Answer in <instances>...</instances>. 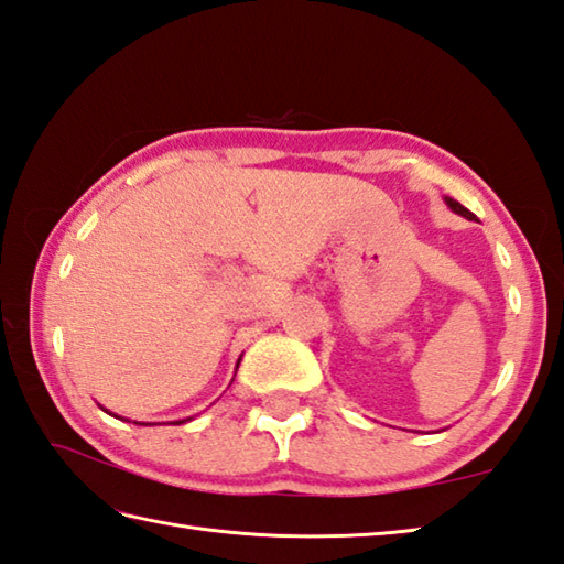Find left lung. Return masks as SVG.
<instances>
[{"label":"left lung","instance_id":"left-lung-1","mask_svg":"<svg viewBox=\"0 0 564 564\" xmlns=\"http://www.w3.org/2000/svg\"><path fill=\"white\" fill-rule=\"evenodd\" d=\"M445 203H447V207L452 209V213H457V215H462V217H467V219H477V215H474V213H469V209H467L465 205H459L457 200H452V197H445Z\"/></svg>","mask_w":564,"mask_h":564}]
</instances>
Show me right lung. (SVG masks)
<instances>
[{"mask_svg": "<svg viewBox=\"0 0 564 564\" xmlns=\"http://www.w3.org/2000/svg\"><path fill=\"white\" fill-rule=\"evenodd\" d=\"M237 367H239V364H237ZM185 421H191V417H185ZM185 421H175L173 425H181V423H185ZM139 425H153V423H139Z\"/></svg>", "mask_w": 564, "mask_h": 564, "instance_id": "add662e5", "label": "right lung"}]
</instances>
